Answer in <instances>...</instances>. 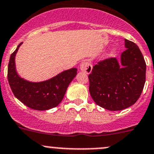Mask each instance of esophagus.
<instances>
[{
  "label": "esophagus",
  "instance_id": "34e87169",
  "mask_svg": "<svg viewBox=\"0 0 154 154\" xmlns=\"http://www.w3.org/2000/svg\"><path fill=\"white\" fill-rule=\"evenodd\" d=\"M80 69L82 72H85V73L89 74L92 71V65L89 61H83L82 64H80Z\"/></svg>",
  "mask_w": 154,
  "mask_h": 154
}]
</instances>
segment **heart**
I'll list each match as a JSON object with an SVG mask.
<instances>
[{
    "label": "heart",
    "mask_w": 154,
    "mask_h": 154,
    "mask_svg": "<svg viewBox=\"0 0 154 154\" xmlns=\"http://www.w3.org/2000/svg\"><path fill=\"white\" fill-rule=\"evenodd\" d=\"M114 53H115V50H112V51L110 52V54H111V55H112V54H113Z\"/></svg>",
    "instance_id": "1"
}]
</instances>
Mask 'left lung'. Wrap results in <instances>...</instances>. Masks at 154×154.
Segmentation results:
<instances>
[{"label":"left lung","mask_w":154,"mask_h":154,"mask_svg":"<svg viewBox=\"0 0 154 154\" xmlns=\"http://www.w3.org/2000/svg\"><path fill=\"white\" fill-rule=\"evenodd\" d=\"M120 63L116 58L100 61L88 75L90 96L100 107L121 110L134 104L145 83L146 64L135 43L125 39Z\"/></svg>","instance_id":"left-lung-1"}]
</instances>
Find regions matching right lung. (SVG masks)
Masks as SVG:
<instances>
[{
    "label": "right lung",
    "instance_id": "1",
    "mask_svg": "<svg viewBox=\"0 0 154 154\" xmlns=\"http://www.w3.org/2000/svg\"><path fill=\"white\" fill-rule=\"evenodd\" d=\"M20 43L12 53L8 65L9 86L15 97L29 108L47 110L55 107L64 98L69 83L77 74L76 68L67 69L55 77L41 82H31L17 73L15 58Z\"/></svg>",
    "mask_w": 154,
    "mask_h": 154
}]
</instances>
